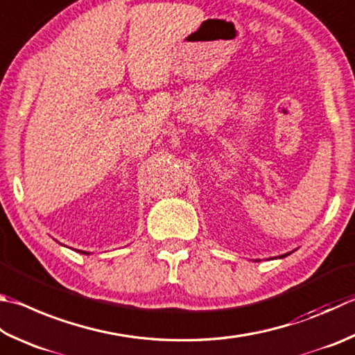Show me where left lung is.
Returning a JSON list of instances; mask_svg holds the SVG:
<instances>
[{
	"label": "left lung",
	"mask_w": 355,
	"mask_h": 355,
	"mask_svg": "<svg viewBox=\"0 0 355 355\" xmlns=\"http://www.w3.org/2000/svg\"><path fill=\"white\" fill-rule=\"evenodd\" d=\"M287 254H290V253H286V254H282V256H279V259H282V257H286Z\"/></svg>",
	"instance_id": "left-lung-1"
}]
</instances>
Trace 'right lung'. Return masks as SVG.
<instances>
[{"instance_id": "add662e5", "label": "right lung", "mask_w": 355, "mask_h": 355, "mask_svg": "<svg viewBox=\"0 0 355 355\" xmlns=\"http://www.w3.org/2000/svg\"><path fill=\"white\" fill-rule=\"evenodd\" d=\"M77 251H79V250H77ZM79 253H82V254H88V253H87V251H82V250L79 251Z\"/></svg>"}]
</instances>
